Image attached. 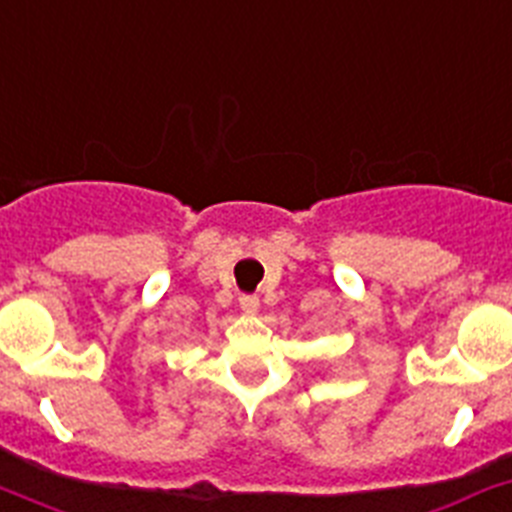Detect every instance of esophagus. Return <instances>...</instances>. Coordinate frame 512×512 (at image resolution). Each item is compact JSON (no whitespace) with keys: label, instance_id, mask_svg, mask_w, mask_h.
I'll list each match as a JSON object with an SVG mask.
<instances>
[{"label":"esophagus","instance_id":"esophagus-1","mask_svg":"<svg viewBox=\"0 0 512 512\" xmlns=\"http://www.w3.org/2000/svg\"><path fill=\"white\" fill-rule=\"evenodd\" d=\"M239 307L247 312V315H255L257 309H260V299L255 294H242L239 296Z\"/></svg>","mask_w":512,"mask_h":512}]
</instances>
